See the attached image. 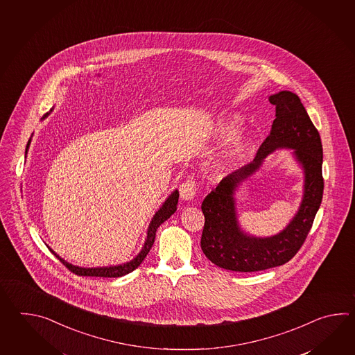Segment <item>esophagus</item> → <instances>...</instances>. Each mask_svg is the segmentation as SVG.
Wrapping results in <instances>:
<instances>
[{"label":"esophagus","mask_w":355,"mask_h":355,"mask_svg":"<svg viewBox=\"0 0 355 355\" xmlns=\"http://www.w3.org/2000/svg\"><path fill=\"white\" fill-rule=\"evenodd\" d=\"M196 185L193 180H187L182 182L180 187V196L184 200H191L196 196Z\"/></svg>","instance_id":"esophagus-1"}]
</instances>
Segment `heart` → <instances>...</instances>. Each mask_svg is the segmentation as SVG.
I'll return each mask as SVG.
<instances>
[{
  "label": "heart",
  "instance_id": "b5f03b06",
  "mask_svg": "<svg viewBox=\"0 0 355 355\" xmlns=\"http://www.w3.org/2000/svg\"><path fill=\"white\" fill-rule=\"evenodd\" d=\"M240 121L237 116H228L218 119L213 127V137L217 139H223L231 134L233 135L228 138L225 147L211 162V168L214 174L220 175L226 173L230 167L234 166V162L241 157L242 153L249 147L250 137L246 132L234 133Z\"/></svg>",
  "mask_w": 355,
  "mask_h": 355
}]
</instances>
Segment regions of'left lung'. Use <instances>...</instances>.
Here are the masks:
<instances>
[{
    "label": "left lung",
    "mask_w": 355,
    "mask_h": 355,
    "mask_svg": "<svg viewBox=\"0 0 355 355\" xmlns=\"http://www.w3.org/2000/svg\"><path fill=\"white\" fill-rule=\"evenodd\" d=\"M275 105L270 135L249 165L219 182L202 203L204 213L200 246L204 255L219 268L232 272H259L286 264L306 240L324 193L322 144L301 98L292 91L269 96ZM277 149H289L304 171V194L294 218L278 234L260 238L246 233L236 213L235 193Z\"/></svg>",
    "instance_id": "left-lung-1"
}]
</instances>
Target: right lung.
Segmentation results:
<instances>
[{
	"label": "right lung",
	"instance_id": "add662e5",
	"mask_svg": "<svg viewBox=\"0 0 355 355\" xmlns=\"http://www.w3.org/2000/svg\"><path fill=\"white\" fill-rule=\"evenodd\" d=\"M52 110H53V109H51V112H52ZM51 112L46 113L42 119H46V116L51 114ZM31 139L28 141V144H26L25 159H26V153H28L29 147H31ZM178 200H179V190L175 189L174 191H173L170 196H167L166 200L159 207V211L153 214L151 222H150V225H148V228H147V236H146V239H144L142 249L137 254L136 257H133L130 261H127V263L110 265V266L83 268V266H77V265L68 263L64 259H62L55 251L51 249L48 245H46V246H48V249L51 250V252L53 254L54 257H57V259H60V261L62 264L64 265V266H67L68 270L75 272L77 275H83V277H103V278H119V277H123V275H125V274H128V272H133V270L137 269V268L141 265V263L144 261V257H147V254L150 252L152 245H153V242H155L157 228H159L166 219L170 218V217L174 214L175 211H176Z\"/></svg>",
	"mask_w": 355,
	"mask_h": 355
}]
</instances>
